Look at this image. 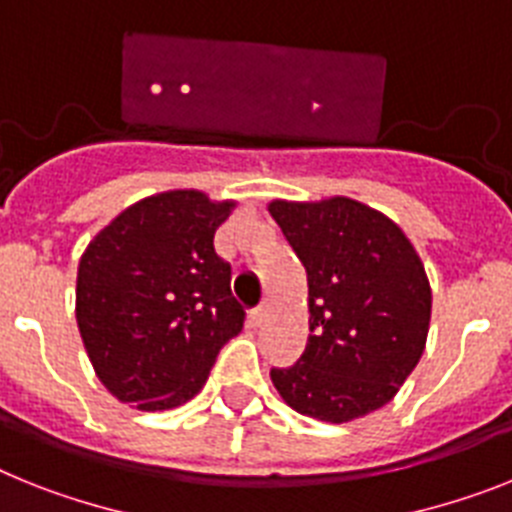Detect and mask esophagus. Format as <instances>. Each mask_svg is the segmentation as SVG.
I'll return each mask as SVG.
<instances>
[{
  "label": "esophagus",
  "mask_w": 512,
  "mask_h": 512,
  "mask_svg": "<svg viewBox=\"0 0 512 512\" xmlns=\"http://www.w3.org/2000/svg\"><path fill=\"white\" fill-rule=\"evenodd\" d=\"M270 312H273V304L263 302V304H260V307L255 309V312H252V320H255L257 325H263V322H268Z\"/></svg>",
  "instance_id": "obj_1"
}]
</instances>
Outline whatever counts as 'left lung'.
Masks as SVG:
<instances>
[{
  "mask_svg": "<svg viewBox=\"0 0 512 512\" xmlns=\"http://www.w3.org/2000/svg\"><path fill=\"white\" fill-rule=\"evenodd\" d=\"M268 213L307 270V349L294 367L270 369L278 395L328 424L382 409L427 346L422 257L393 218L351 197L270 200Z\"/></svg>",
  "mask_w": 512,
  "mask_h": 512,
  "instance_id": "left-lung-1",
  "label": "left lung"
}]
</instances>
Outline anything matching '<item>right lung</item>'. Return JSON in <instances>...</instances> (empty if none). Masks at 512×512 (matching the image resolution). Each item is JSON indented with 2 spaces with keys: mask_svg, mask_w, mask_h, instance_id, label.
I'll return each mask as SVG.
<instances>
[{
  "mask_svg": "<svg viewBox=\"0 0 512 512\" xmlns=\"http://www.w3.org/2000/svg\"><path fill=\"white\" fill-rule=\"evenodd\" d=\"M236 200L203 190L143 197L103 226L77 265L75 317L88 359L117 401L182 406L242 330L231 268L213 249Z\"/></svg>",
  "mask_w": 512,
  "mask_h": 512,
  "instance_id": "right-lung-1",
  "label": "right lung"
}]
</instances>
